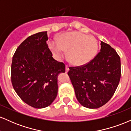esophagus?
I'll return each instance as SVG.
<instances>
[{
    "mask_svg": "<svg viewBox=\"0 0 131 131\" xmlns=\"http://www.w3.org/2000/svg\"><path fill=\"white\" fill-rule=\"evenodd\" d=\"M70 70H69V68H68V66H67L66 65V67H65V71H66V73H67V72H68V71Z\"/></svg>",
    "mask_w": 131,
    "mask_h": 131,
    "instance_id": "esophagus-1",
    "label": "esophagus"
}]
</instances>
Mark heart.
I'll list each match as a JSON object with an SVG mask.
<instances>
[{"mask_svg": "<svg viewBox=\"0 0 131 131\" xmlns=\"http://www.w3.org/2000/svg\"><path fill=\"white\" fill-rule=\"evenodd\" d=\"M49 48L55 58L60 60L68 50V59L74 66H83L94 59L98 50V42L94 36L79 31L62 34L57 42L51 41Z\"/></svg>", "mask_w": 131, "mask_h": 131, "instance_id": "b5f03b06", "label": "heart"}]
</instances>
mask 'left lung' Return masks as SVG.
Returning a JSON list of instances; mask_svg holds the SVG:
<instances>
[{
  "label": "left lung",
  "instance_id": "left-lung-1",
  "mask_svg": "<svg viewBox=\"0 0 131 131\" xmlns=\"http://www.w3.org/2000/svg\"><path fill=\"white\" fill-rule=\"evenodd\" d=\"M100 52L85 65L70 67L68 74L78 102L85 108H98L110 100L121 78L120 57L101 41Z\"/></svg>",
  "mask_w": 131,
  "mask_h": 131
}]
</instances>
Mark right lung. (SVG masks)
Masks as SVG:
<instances>
[{"label": "right lung", "mask_w": 131, "mask_h": 131, "mask_svg": "<svg viewBox=\"0 0 131 131\" xmlns=\"http://www.w3.org/2000/svg\"><path fill=\"white\" fill-rule=\"evenodd\" d=\"M47 32L30 36L13 57L11 79L13 89L26 104L43 108L52 104L58 93V75L65 72L63 63L52 57Z\"/></svg>", "instance_id": "1"}]
</instances>
